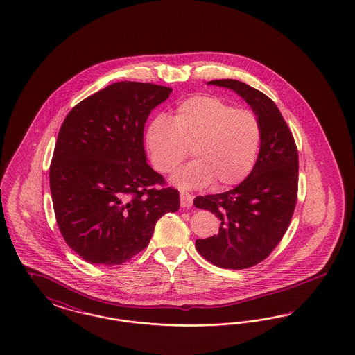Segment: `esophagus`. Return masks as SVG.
Wrapping results in <instances>:
<instances>
[{"mask_svg":"<svg viewBox=\"0 0 355 355\" xmlns=\"http://www.w3.org/2000/svg\"><path fill=\"white\" fill-rule=\"evenodd\" d=\"M180 199H181V206H182V207H190V206L193 205V196L189 194V193L181 191Z\"/></svg>","mask_w":355,"mask_h":355,"instance_id":"obj_1","label":"esophagus"}]
</instances>
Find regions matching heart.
Instances as JSON below:
<instances>
[{
    "mask_svg": "<svg viewBox=\"0 0 355 355\" xmlns=\"http://www.w3.org/2000/svg\"><path fill=\"white\" fill-rule=\"evenodd\" d=\"M263 137L257 114L227 100L194 95L182 100L173 119L156 117L145 142L159 173L174 171L190 155L191 161L173 175L182 189L213 184L225 189L243 182L255 168Z\"/></svg>",
    "mask_w": 355,
    "mask_h": 355,
    "instance_id": "1",
    "label": "heart"
}]
</instances>
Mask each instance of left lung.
I'll return each mask as SVG.
<instances>
[{"label": "left lung", "instance_id": "8db88e82", "mask_svg": "<svg viewBox=\"0 0 355 355\" xmlns=\"http://www.w3.org/2000/svg\"><path fill=\"white\" fill-rule=\"evenodd\" d=\"M209 85L226 87L257 114L263 137L255 168L236 187L194 199V206L215 214L218 235L197 239L196 248L220 268L244 270L267 259L283 239L297 202L298 152L291 129L272 100L239 80Z\"/></svg>", "mask_w": 355, "mask_h": 355}]
</instances>
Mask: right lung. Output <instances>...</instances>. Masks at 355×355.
<instances>
[{"mask_svg": "<svg viewBox=\"0 0 355 355\" xmlns=\"http://www.w3.org/2000/svg\"><path fill=\"white\" fill-rule=\"evenodd\" d=\"M171 88L117 82L78 103L58 133L50 189L58 227L87 263L123 264L149 244L180 193L146 164L144 127Z\"/></svg>", "mask_w": 355, "mask_h": 355, "instance_id": "1", "label": "right lung"}]
</instances>
